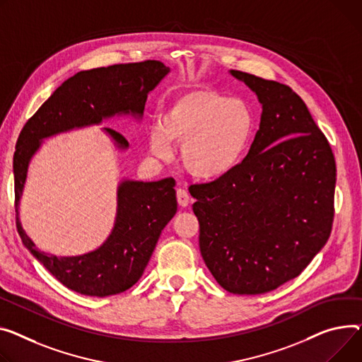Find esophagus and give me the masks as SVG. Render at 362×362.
I'll return each instance as SVG.
<instances>
[{"instance_id":"obj_1","label":"esophagus","mask_w":362,"mask_h":362,"mask_svg":"<svg viewBox=\"0 0 362 362\" xmlns=\"http://www.w3.org/2000/svg\"><path fill=\"white\" fill-rule=\"evenodd\" d=\"M177 202L180 206H187L189 202H190V195L187 194V192L185 189H177Z\"/></svg>"}]
</instances>
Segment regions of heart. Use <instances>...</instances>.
Instances as JSON below:
<instances>
[{
	"mask_svg": "<svg viewBox=\"0 0 362 362\" xmlns=\"http://www.w3.org/2000/svg\"><path fill=\"white\" fill-rule=\"evenodd\" d=\"M249 105L214 88L198 87L176 94L150 127L148 148L168 158L170 144L180 146L185 170L199 180L227 176L243 160L253 136Z\"/></svg>",
	"mask_w": 362,
	"mask_h": 362,
	"instance_id": "obj_1",
	"label": "heart"
}]
</instances>
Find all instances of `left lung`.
<instances>
[{"instance_id": "8db88e82", "label": "left lung", "mask_w": 362, "mask_h": 362, "mask_svg": "<svg viewBox=\"0 0 362 362\" xmlns=\"http://www.w3.org/2000/svg\"><path fill=\"white\" fill-rule=\"evenodd\" d=\"M230 74L256 94L259 131L231 173L189 192L209 272L226 291L255 296L298 276L326 245L336 164L297 93L242 71Z\"/></svg>"}]
</instances>
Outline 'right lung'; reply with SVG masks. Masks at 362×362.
Masks as SVG:
<instances>
[{
    "label": "right lung",
    "mask_w": 362,
    "mask_h": 362,
    "mask_svg": "<svg viewBox=\"0 0 362 362\" xmlns=\"http://www.w3.org/2000/svg\"><path fill=\"white\" fill-rule=\"evenodd\" d=\"M168 72L170 68L160 61L80 71L54 91L20 132L13 158L17 230L35 259L72 291L107 297L129 290L141 278L163 228L177 211L175 180L122 179L116 190L115 224L105 242L84 255L57 256L39 250L20 221L29 164L46 138L102 125L112 117L129 116L139 122L148 93ZM102 131L117 151L128 150V141L119 132Z\"/></svg>",
    "instance_id": "1"
}]
</instances>
